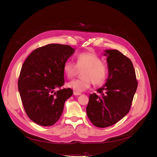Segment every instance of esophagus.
Returning a JSON list of instances; mask_svg holds the SVG:
<instances>
[{
    "instance_id": "1",
    "label": "esophagus",
    "mask_w": 157,
    "mask_h": 157,
    "mask_svg": "<svg viewBox=\"0 0 157 157\" xmlns=\"http://www.w3.org/2000/svg\"><path fill=\"white\" fill-rule=\"evenodd\" d=\"M73 94L75 95V96H80V95L81 94L79 93V92H74Z\"/></svg>"
}]
</instances>
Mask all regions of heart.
Returning a JSON list of instances; mask_svg holds the SVG:
<instances>
[{
  "label": "heart",
  "instance_id": "1",
  "mask_svg": "<svg viewBox=\"0 0 157 157\" xmlns=\"http://www.w3.org/2000/svg\"><path fill=\"white\" fill-rule=\"evenodd\" d=\"M79 70H83L80 74L82 78L73 80L67 84V87L77 92L86 90L92 82L96 86H100L105 83L109 75L108 67L94 52H82L77 56L76 64L67 61L63 65L64 73L69 78H73Z\"/></svg>",
  "mask_w": 157,
  "mask_h": 157
}]
</instances>
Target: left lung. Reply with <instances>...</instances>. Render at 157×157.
Wrapping results in <instances>:
<instances>
[{
  "label": "left lung",
  "mask_w": 157,
  "mask_h": 157,
  "mask_svg": "<svg viewBox=\"0 0 157 157\" xmlns=\"http://www.w3.org/2000/svg\"><path fill=\"white\" fill-rule=\"evenodd\" d=\"M109 77L104 86L89 97L87 116L92 124L106 128L119 121L129 112L137 87L131 60L117 50H105Z\"/></svg>",
  "instance_id": "8db88e82"
}]
</instances>
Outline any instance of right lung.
I'll return each mask as SVG.
<instances>
[{
  "label": "right lung",
  "instance_id": "1",
  "mask_svg": "<svg viewBox=\"0 0 157 157\" xmlns=\"http://www.w3.org/2000/svg\"><path fill=\"white\" fill-rule=\"evenodd\" d=\"M69 45L50 44L33 50L22 65L18 90L27 115L37 124L54 125L63 113L64 103L73 95L63 88V65L74 54ZM55 89H59L54 92Z\"/></svg>",
  "mask_w": 157,
  "mask_h": 157
}]
</instances>
